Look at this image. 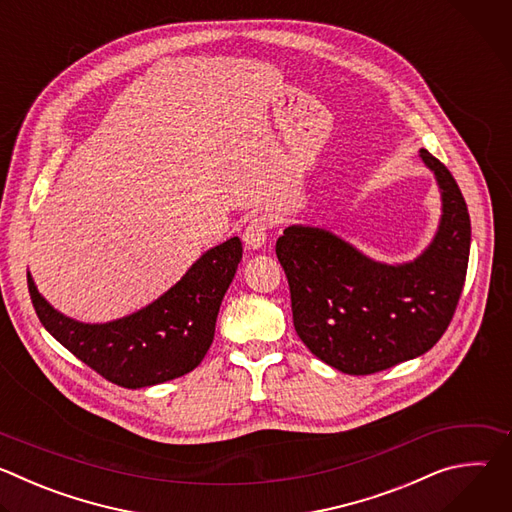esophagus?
Here are the masks:
<instances>
[{
	"label": "esophagus",
	"mask_w": 512,
	"mask_h": 512,
	"mask_svg": "<svg viewBox=\"0 0 512 512\" xmlns=\"http://www.w3.org/2000/svg\"><path fill=\"white\" fill-rule=\"evenodd\" d=\"M267 231H269L267 218H263V216L253 218V221L245 227V233H243L245 245L249 249H261L267 243Z\"/></svg>",
	"instance_id": "esophagus-1"
}]
</instances>
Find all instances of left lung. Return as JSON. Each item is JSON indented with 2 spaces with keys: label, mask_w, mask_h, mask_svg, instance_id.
I'll list each match as a JSON object with an SVG mask.
<instances>
[{
  "label": "left lung",
  "mask_w": 512,
  "mask_h": 512,
  "mask_svg": "<svg viewBox=\"0 0 512 512\" xmlns=\"http://www.w3.org/2000/svg\"><path fill=\"white\" fill-rule=\"evenodd\" d=\"M419 158L440 188L442 216L413 261H375L312 225H289L277 239L296 332L340 373L371 375L421 356L456 312L470 257V214L450 170L427 150Z\"/></svg>",
  "instance_id": "left-lung-1"
}]
</instances>
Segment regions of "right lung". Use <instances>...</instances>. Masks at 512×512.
Segmentation results:
<instances>
[{"instance_id": "1", "label": "right lung", "mask_w": 512, "mask_h": 512, "mask_svg": "<svg viewBox=\"0 0 512 512\" xmlns=\"http://www.w3.org/2000/svg\"><path fill=\"white\" fill-rule=\"evenodd\" d=\"M241 257L239 237L216 245L158 300L105 324L79 322L54 310L30 273L28 289L42 326L66 350L107 381L143 389L178 379L202 362Z\"/></svg>"}]
</instances>
